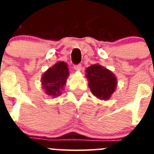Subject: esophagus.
Instances as JSON below:
<instances>
[{
    "mask_svg": "<svg viewBox=\"0 0 154 154\" xmlns=\"http://www.w3.org/2000/svg\"><path fill=\"white\" fill-rule=\"evenodd\" d=\"M74 69L77 70V71H81L82 70V65L78 64V65H74Z\"/></svg>",
    "mask_w": 154,
    "mask_h": 154,
    "instance_id": "1",
    "label": "esophagus"
}]
</instances>
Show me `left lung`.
<instances>
[{"label": "left lung", "instance_id": "obj_1", "mask_svg": "<svg viewBox=\"0 0 154 154\" xmlns=\"http://www.w3.org/2000/svg\"><path fill=\"white\" fill-rule=\"evenodd\" d=\"M89 86L94 95L102 100L109 99L117 86L113 73L99 65H93L86 69Z\"/></svg>", "mask_w": 154, "mask_h": 154}]
</instances>
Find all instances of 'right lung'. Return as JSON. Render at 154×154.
Segmentation results:
<instances>
[{
	"label": "right lung",
	"instance_id": "right-lung-1",
	"mask_svg": "<svg viewBox=\"0 0 154 154\" xmlns=\"http://www.w3.org/2000/svg\"><path fill=\"white\" fill-rule=\"evenodd\" d=\"M69 69L66 63L59 61L49 69L42 76V84L45 93L52 97L59 96L60 89L66 83Z\"/></svg>",
	"mask_w": 154,
	"mask_h": 154
}]
</instances>
